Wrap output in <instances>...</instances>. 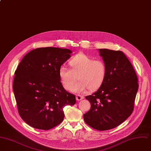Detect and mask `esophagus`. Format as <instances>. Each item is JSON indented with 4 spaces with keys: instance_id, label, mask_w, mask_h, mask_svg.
<instances>
[{
    "instance_id": "esophagus-1",
    "label": "esophagus",
    "mask_w": 151,
    "mask_h": 151,
    "mask_svg": "<svg viewBox=\"0 0 151 151\" xmlns=\"http://www.w3.org/2000/svg\"><path fill=\"white\" fill-rule=\"evenodd\" d=\"M83 99H84V97L83 96H80V95H77L76 96V100H78V101L82 100Z\"/></svg>"
}]
</instances>
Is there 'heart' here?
I'll list each match as a JSON object with an SVG mask.
<instances>
[{"mask_svg":"<svg viewBox=\"0 0 151 151\" xmlns=\"http://www.w3.org/2000/svg\"><path fill=\"white\" fill-rule=\"evenodd\" d=\"M68 63L70 69L62 66L59 69L60 80L66 90L72 89L77 93H85L89 89L94 91L103 85L106 78L107 66L102 60H94L83 53H79ZM76 76L79 81L75 85Z\"/></svg>","mask_w":151,"mask_h":151,"instance_id":"1","label":"heart"}]
</instances>
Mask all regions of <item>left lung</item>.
I'll return each instance as SVG.
<instances>
[{"mask_svg":"<svg viewBox=\"0 0 151 151\" xmlns=\"http://www.w3.org/2000/svg\"><path fill=\"white\" fill-rule=\"evenodd\" d=\"M107 66L105 82L92 95L85 97L91 109L83 115L86 124L99 131L118 126L131 115L138 88L134 69L120 51L99 49Z\"/></svg>","mask_w":151,"mask_h":151,"instance_id":"8db88e82","label":"left lung"}]
</instances>
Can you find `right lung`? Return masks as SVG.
<instances>
[{
	"label": "right lung",
	"instance_id": "right-lung-1",
	"mask_svg": "<svg viewBox=\"0 0 151 151\" xmlns=\"http://www.w3.org/2000/svg\"><path fill=\"white\" fill-rule=\"evenodd\" d=\"M66 48H39L27 53L15 71L13 89L21 118L34 128L49 130L63 122V108L76 103L60 80L59 69L71 57Z\"/></svg>",
	"mask_w": 151,
	"mask_h": 151
}]
</instances>
